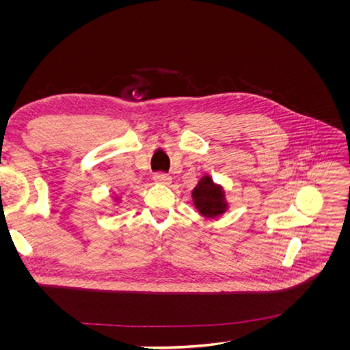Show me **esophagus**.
<instances>
[{"label":"esophagus","mask_w":350,"mask_h":350,"mask_svg":"<svg viewBox=\"0 0 350 350\" xmlns=\"http://www.w3.org/2000/svg\"><path fill=\"white\" fill-rule=\"evenodd\" d=\"M153 179H154V183H157V184H163V185H167V184H171V183H172V178H171V175L163 174V172H157V174H154V175H153Z\"/></svg>","instance_id":"1"}]
</instances>
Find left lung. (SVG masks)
Here are the masks:
<instances>
[{
	"label": "left lung",
	"mask_w": 350,
	"mask_h": 350,
	"mask_svg": "<svg viewBox=\"0 0 350 350\" xmlns=\"http://www.w3.org/2000/svg\"><path fill=\"white\" fill-rule=\"evenodd\" d=\"M194 204L206 217H216L226 210L221 188L213 183L210 176H204L193 191Z\"/></svg>",
	"instance_id": "obj_1"
}]
</instances>
